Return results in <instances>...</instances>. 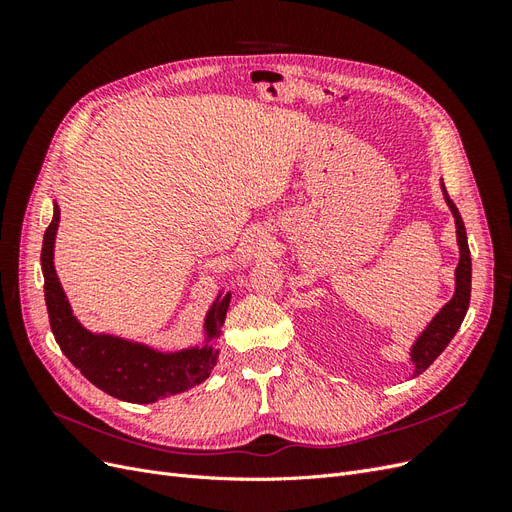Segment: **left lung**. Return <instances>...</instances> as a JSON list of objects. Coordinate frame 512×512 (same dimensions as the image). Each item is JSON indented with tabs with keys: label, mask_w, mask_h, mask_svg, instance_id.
I'll return each instance as SVG.
<instances>
[{
	"label": "left lung",
	"mask_w": 512,
	"mask_h": 512,
	"mask_svg": "<svg viewBox=\"0 0 512 512\" xmlns=\"http://www.w3.org/2000/svg\"><path fill=\"white\" fill-rule=\"evenodd\" d=\"M442 192L446 198V205L451 207L455 215V224H457V243L461 250L459 265L455 271V297L448 301L440 314L431 320L429 327L421 333V337L416 339V344L412 346V363H414V376L423 374V371L438 359L442 350L451 344V339L459 331L463 318H466L468 305H470V290H472V258H470V247H468V237H466V226H463V220L459 215V209L448 196L444 183H442Z\"/></svg>",
	"instance_id": "8db88e82"
}]
</instances>
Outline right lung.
<instances>
[{
  "label": "right lung",
  "instance_id": "add662e5",
  "mask_svg": "<svg viewBox=\"0 0 512 512\" xmlns=\"http://www.w3.org/2000/svg\"><path fill=\"white\" fill-rule=\"evenodd\" d=\"M57 222L59 207L55 205L53 220L42 239L40 262L51 331L70 363L98 389L117 399L130 401V404H153V401L183 393L207 380L215 361H218V350H213L211 346L200 350H183L177 354H162L119 337L94 335L76 322L53 267ZM228 303L230 292H226L211 307L207 316L209 337L220 335Z\"/></svg>",
  "mask_w": 512,
  "mask_h": 512
}]
</instances>
